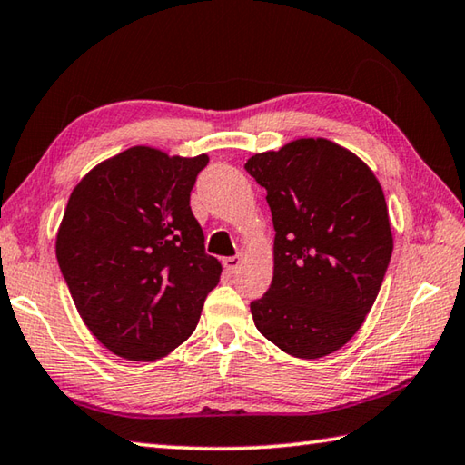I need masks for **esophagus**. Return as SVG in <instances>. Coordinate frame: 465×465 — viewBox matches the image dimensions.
<instances>
[{"instance_id": "obj_1", "label": "esophagus", "mask_w": 465, "mask_h": 465, "mask_svg": "<svg viewBox=\"0 0 465 465\" xmlns=\"http://www.w3.org/2000/svg\"><path fill=\"white\" fill-rule=\"evenodd\" d=\"M241 262H242V257L241 255H234V257H224L223 259V265L226 269V273H236V271L241 269Z\"/></svg>"}]
</instances>
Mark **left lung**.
Segmentation results:
<instances>
[{"label":"left lung","mask_w":465,"mask_h":465,"mask_svg":"<svg viewBox=\"0 0 465 465\" xmlns=\"http://www.w3.org/2000/svg\"><path fill=\"white\" fill-rule=\"evenodd\" d=\"M275 229L273 282L251 302L255 326L297 358H322L362 326L392 255L389 210L362 160L328 139H297L244 163Z\"/></svg>","instance_id":"left-lung-1"}]
</instances>
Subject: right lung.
<instances>
[{
	"label": "right lung",
	"instance_id": "add662e5",
	"mask_svg": "<svg viewBox=\"0 0 465 465\" xmlns=\"http://www.w3.org/2000/svg\"><path fill=\"white\" fill-rule=\"evenodd\" d=\"M208 155L131 147L73 190L56 257L93 336L127 361H155L180 346L221 282L204 251L190 192Z\"/></svg>",
	"mask_w": 465,
	"mask_h": 465
}]
</instances>
